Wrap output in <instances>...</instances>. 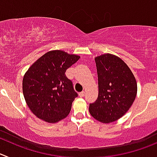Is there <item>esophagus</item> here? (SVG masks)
Returning <instances> with one entry per match:
<instances>
[{
	"label": "esophagus",
	"instance_id": "esophagus-1",
	"mask_svg": "<svg viewBox=\"0 0 157 157\" xmlns=\"http://www.w3.org/2000/svg\"><path fill=\"white\" fill-rule=\"evenodd\" d=\"M85 96V92L84 91H82V92H80V98H83V97Z\"/></svg>",
	"mask_w": 157,
	"mask_h": 157
}]
</instances>
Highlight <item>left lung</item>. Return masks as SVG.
I'll return each instance as SVG.
<instances>
[{"label":"left lung","instance_id":"1","mask_svg":"<svg viewBox=\"0 0 157 157\" xmlns=\"http://www.w3.org/2000/svg\"><path fill=\"white\" fill-rule=\"evenodd\" d=\"M98 77V97L90 104L92 117L103 123L115 121L125 115L137 93L136 78L122 59L107 53L94 59Z\"/></svg>","mask_w":157,"mask_h":157}]
</instances>
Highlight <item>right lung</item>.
<instances>
[{
	"label": "right lung",
	"instance_id": "add662e5",
	"mask_svg": "<svg viewBox=\"0 0 157 157\" xmlns=\"http://www.w3.org/2000/svg\"><path fill=\"white\" fill-rule=\"evenodd\" d=\"M79 59V56L53 50L44 54L29 67L23 78V94L36 117L56 123L69 115L78 94L65 73Z\"/></svg>",
	"mask_w": 157,
	"mask_h": 157
}]
</instances>
